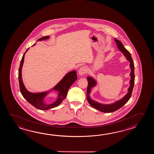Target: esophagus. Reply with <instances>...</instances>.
Instances as JSON below:
<instances>
[{
    "instance_id": "1",
    "label": "esophagus",
    "mask_w": 154,
    "mask_h": 154,
    "mask_svg": "<svg viewBox=\"0 0 154 154\" xmlns=\"http://www.w3.org/2000/svg\"><path fill=\"white\" fill-rule=\"evenodd\" d=\"M86 72H87V68L85 66H82L79 69L78 73L80 75H83Z\"/></svg>"
}]
</instances>
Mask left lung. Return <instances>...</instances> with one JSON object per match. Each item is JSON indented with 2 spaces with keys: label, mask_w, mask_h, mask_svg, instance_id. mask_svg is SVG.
<instances>
[{
  "label": "left lung",
  "mask_w": 154,
  "mask_h": 154,
  "mask_svg": "<svg viewBox=\"0 0 154 154\" xmlns=\"http://www.w3.org/2000/svg\"><path fill=\"white\" fill-rule=\"evenodd\" d=\"M115 42L117 46L118 49L120 52H121L125 57L126 59L130 63V68L131 72L130 73L131 80L129 81L130 86L128 88V92L125 96L121 99L116 101L115 102L110 103V104H103L98 102L96 101L92 100L90 97V93L91 92L92 88L95 87L97 85V82L95 79L90 76L87 77V80L88 82V86L87 88V100L88 103L91 105L93 108L97 109L100 111L105 112V113H111L113 112L116 111L121 108L124 105L129 101L130 99L133 91V89L134 88V80H135V75H134V62L131 58V53L125 48L121 42L116 39L114 38Z\"/></svg>",
  "instance_id": "left-lung-1"
}]
</instances>
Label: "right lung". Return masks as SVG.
I'll list each match as a JSON object with an SVG mask.
<instances>
[{
    "mask_svg": "<svg viewBox=\"0 0 154 154\" xmlns=\"http://www.w3.org/2000/svg\"><path fill=\"white\" fill-rule=\"evenodd\" d=\"M50 38L49 36L43 37L38 39L37 41H41L42 40H46ZM35 43L32 46H35ZM28 48L25 53L23 54L22 59L20 62V67L19 69V82L20 86V92L23 97L29 102L31 105H32L35 108L40 110H47L51 108H54L58 106L66 98L68 94V91L69 88L72 85V84L77 80V75L76 70H72L68 72L63 78L62 79L54 86L53 88L48 91L41 92H31L26 89L23 84L22 79V68L24 62V57L27 51L29 49ZM52 91H57L58 92V96L56 98V101L52 104H46L44 101L46 96Z\"/></svg>",
    "mask_w": 154,
    "mask_h": 154,
    "instance_id": "add662e5",
    "label": "right lung"
}]
</instances>
